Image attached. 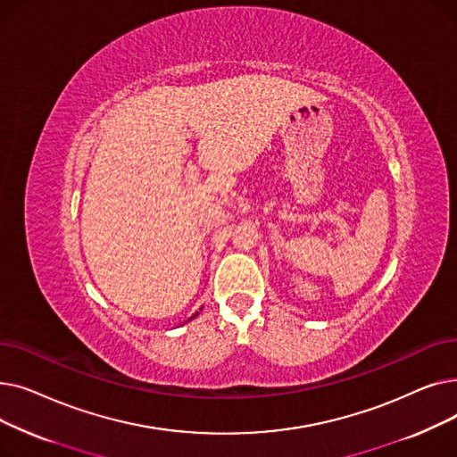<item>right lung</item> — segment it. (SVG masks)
<instances>
[{"label":"right lung","instance_id":"1","mask_svg":"<svg viewBox=\"0 0 457 457\" xmlns=\"http://www.w3.org/2000/svg\"><path fill=\"white\" fill-rule=\"evenodd\" d=\"M196 315H198V313H196ZM196 315H195V317H196Z\"/></svg>","mask_w":457,"mask_h":457}]
</instances>
